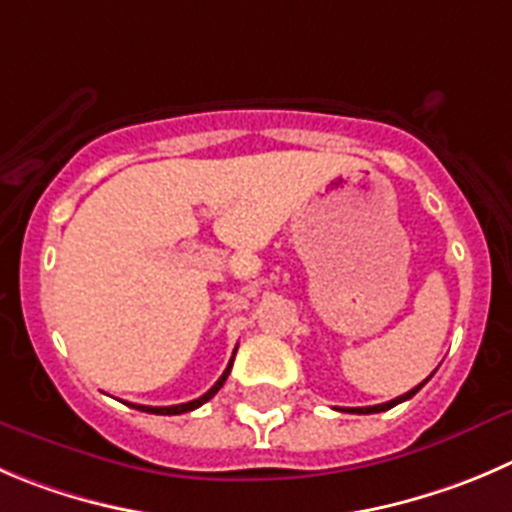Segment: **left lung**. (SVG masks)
<instances>
[{"label":"left lung","mask_w":512,"mask_h":512,"mask_svg":"<svg viewBox=\"0 0 512 512\" xmlns=\"http://www.w3.org/2000/svg\"><path fill=\"white\" fill-rule=\"evenodd\" d=\"M430 377H432V374H430ZM430 377H427V379H430ZM427 379H425V382H422V384H417L415 389H410V392H407V394H399V397L392 399V402H384V405H374V407H349V412H354V415H374V412L389 410V407H394V405H399V402H405V399L415 397V394L420 392L422 387H425Z\"/></svg>","instance_id":"left-lung-1"}]
</instances>
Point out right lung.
Instances as JSON below:
<instances>
[{
	"label": "right lung",
	"mask_w": 512,
	"mask_h": 512,
	"mask_svg": "<svg viewBox=\"0 0 512 512\" xmlns=\"http://www.w3.org/2000/svg\"><path fill=\"white\" fill-rule=\"evenodd\" d=\"M236 349H238V347H236ZM233 357H236V352H233ZM233 357H231V362H228L226 372H223L221 377H218V382L213 384V387L208 389V392L203 394V397H198V399H191V402H183V405H173V407H148V405H130V407H135V410L150 412V415H183V412H191V410H196V407H201L203 402H208V399H211L213 394H216L218 389L223 387V382H226V379H228V374H231V367H233Z\"/></svg>",
	"instance_id": "right-lung-1"
}]
</instances>
